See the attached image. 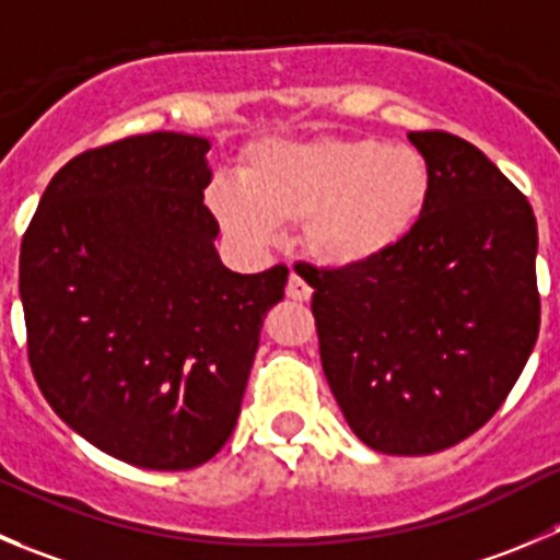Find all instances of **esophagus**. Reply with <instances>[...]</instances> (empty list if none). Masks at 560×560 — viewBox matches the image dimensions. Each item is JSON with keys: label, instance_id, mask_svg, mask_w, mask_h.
<instances>
[{"label": "esophagus", "instance_id": "1", "mask_svg": "<svg viewBox=\"0 0 560 560\" xmlns=\"http://www.w3.org/2000/svg\"><path fill=\"white\" fill-rule=\"evenodd\" d=\"M311 294H313L311 285H307L305 280L296 275V271H291L289 285H285V296H289V300H294V302H307V300H311Z\"/></svg>", "mask_w": 560, "mask_h": 560}]
</instances>
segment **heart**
Wrapping results in <instances>:
<instances>
[{
  "mask_svg": "<svg viewBox=\"0 0 560 560\" xmlns=\"http://www.w3.org/2000/svg\"><path fill=\"white\" fill-rule=\"evenodd\" d=\"M429 164L412 145L369 137L260 142L242 178H220L209 209L249 247H266L280 225H302L307 253L332 269L390 255L418 225L429 200Z\"/></svg>",
  "mask_w": 560,
  "mask_h": 560,
  "instance_id": "1",
  "label": "heart"
}]
</instances>
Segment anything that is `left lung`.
Returning <instances> with one entry per match:
<instances>
[{
    "label": "left lung",
    "mask_w": 560,
    "mask_h": 560,
    "mask_svg": "<svg viewBox=\"0 0 560 560\" xmlns=\"http://www.w3.org/2000/svg\"><path fill=\"white\" fill-rule=\"evenodd\" d=\"M407 137L431 180L412 233L369 266H305L329 390L351 431L390 456L481 429L523 374L541 311L523 191L462 137Z\"/></svg>",
    "instance_id": "8db88e82"
}]
</instances>
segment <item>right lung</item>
<instances>
[{
    "mask_svg": "<svg viewBox=\"0 0 560 560\" xmlns=\"http://www.w3.org/2000/svg\"><path fill=\"white\" fill-rule=\"evenodd\" d=\"M197 135L153 131L79 153L21 242L37 387L88 443L145 470H191L233 434L260 327L289 269L220 260Z\"/></svg>",
    "mask_w": 560,
    "mask_h": 560,
    "instance_id": "1",
    "label": "right lung"
}]
</instances>
